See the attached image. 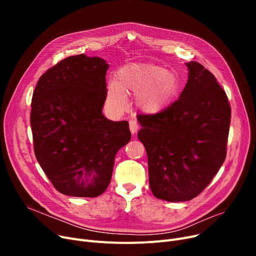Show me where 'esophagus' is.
Segmentation results:
<instances>
[{
	"label": "esophagus",
	"mask_w": 256,
	"mask_h": 256,
	"mask_svg": "<svg viewBox=\"0 0 256 256\" xmlns=\"http://www.w3.org/2000/svg\"><path fill=\"white\" fill-rule=\"evenodd\" d=\"M138 128H139V124H138L137 121L134 120V119H130V132L132 134V135H134V134L137 132Z\"/></svg>",
	"instance_id": "34e87169"
}]
</instances>
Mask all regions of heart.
Segmentation results:
<instances>
[{
	"label": "heart",
	"mask_w": 256,
	"mask_h": 256,
	"mask_svg": "<svg viewBox=\"0 0 256 256\" xmlns=\"http://www.w3.org/2000/svg\"><path fill=\"white\" fill-rule=\"evenodd\" d=\"M178 84L176 76L156 65L130 64L117 72L115 84L108 87L106 104L114 111H122L126 94H137L138 104L150 113H156L176 96Z\"/></svg>",
	"instance_id": "1"
}]
</instances>
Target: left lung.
<instances>
[{
	"mask_svg": "<svg viewBox=\"0 0 256 256\" xmlns=\"http://www.w3.org/2000/svg\"><path fill=\"white\" fill-rule=\"evenodd\" d=\"M180 98L156 114H141L138 139L148 158L154 197L170 202L202 192L226 158L232 110L227 96L204 65L186 63Z\"/></svg>",
	"mask_w": 256,
	"mask_h": 256,
	"instance_id": "left-lung-1",
	"label": "left lung"
}]
</instances>
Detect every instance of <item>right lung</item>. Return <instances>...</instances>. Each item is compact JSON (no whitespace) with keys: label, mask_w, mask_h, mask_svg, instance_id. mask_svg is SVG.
I'll use <instances>...</instances> for the list:
<instances>
[{"label":"right lung","mask_w":256,"mask_h":256,"mask_svg":"<svg viewBox=\"0 0 256 256\" xmlns=\"http://www.w3.org/2000/svg\"><path fill=\"white\" fill-rule=\"evenodd\" d=\"M104 59L67 57L39 78L30 122L39 165L60 193L98 197L110 184L116 152L128 143V122L106 119Z\"/></svg>","instance_id":"right-lung-1"}]
</instances>
